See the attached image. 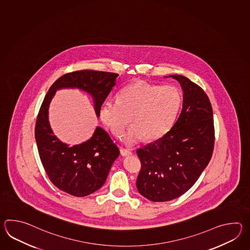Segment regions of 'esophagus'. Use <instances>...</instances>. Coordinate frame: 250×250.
I'll return each mask as SVG.
<instances>
[{"instance_id": "1", "label": "esophagus", "mask_w": 250, "mask_h": 250, "mask_svg": "<svg viewBox=\"0 0 250 250\" xmlns=\"http://www.w3.org/2000/svg\"><path fill=\"white\" fill-rule=\"evenodd\" d=\"M121 154L123 155V156H129V155H131L132 153L129 151V150H127V149H121Z\"/></svg>"}]
</instances>
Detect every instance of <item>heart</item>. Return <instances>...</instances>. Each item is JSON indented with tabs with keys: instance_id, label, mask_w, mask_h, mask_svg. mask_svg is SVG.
<instances>
[{
	"instance_id": "b5f03b06",
	"label": "heart",
	"mask_w": 250,
	"mask_h": 250,
	"mask_svg": "<svg viewBox=\"0 0 250 250\" xmlns=\"http://www.w3.org/2000/svg\"><path fill=\"white\" fill-rule=\"evenodd\" d=\"M182 101V93L175 85L162 86L138 81L124 86L119 92L117 100L104 102L100 109V119L120 138L130 117L133 125L123 140L127 146H133L145 137L147 140L163 138L175 123Z\"/></svg>"
}]
</instances>
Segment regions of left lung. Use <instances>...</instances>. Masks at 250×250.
Instances as JSON below:
<instances>
[{
	"mask_svg": "<svg viewBox=\"0 0 250 250\" xmlns=\"http://www.w3.org/2000/svg\"><path fill=\"white\" fill-rule=\"evenodd\" d=\"M169 77L183 91L181 114L163 138L137 151L142 165L137 188L153 202L170 201L188 191L207 168L214 144L212 105L207 94L184 76Z\"/></svg>",
	"mask_w": 250,
	"mask_h": 250,
	"instance_id": "1",
	"label": "left lung"
}]
</instances>
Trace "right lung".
Instances as JSON below:
<instances>
[{
    "label": "right lung",
    "mask_w": 250,
    "mask_h": 250,
    "mask_svg": "<svg viewBox=\"0 0 250 250\" xmlns=\"http://www.w3.org/2000/svg\"><path fill=\"white\" fill-rule=\"evenodd\" d=\"M119 74L96 70H79L62 76L49 88L38 113L35 136L38 153L49 179L59 189L75 197L96 192L106 181L120 150L110 135L97 126L88 140L70 146L53 133L49 106L56 91L78 88L93 99L96 117L102 104L115 85Z\"/></svg>",
    "instance_id": "right-lung-1"
}]
</instances>
